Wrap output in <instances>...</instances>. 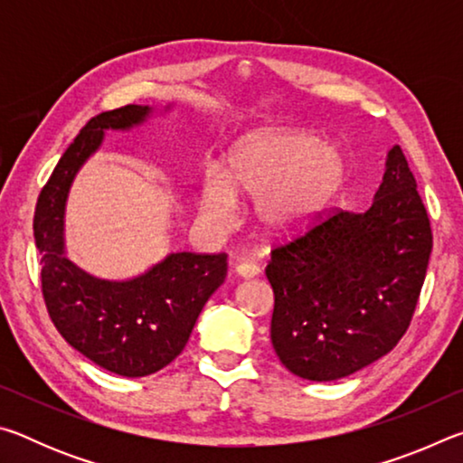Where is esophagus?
<instances>
[{"instance_id":"obj_1","label":"esophagus","mask_w":463,"mask_h":463,"mask_svg":"<svg viewBox=\"0 0 463 463\" xmlns=\"http://www.w3.org/2000/svg\"><path fill=\"white\" fill-rule=\"evenodd\" d=\"M234 271H237V276L242 279H250V278L260 276V268H257L255 263H239L237 268H234Z\"/></svg>"}]
</instances>
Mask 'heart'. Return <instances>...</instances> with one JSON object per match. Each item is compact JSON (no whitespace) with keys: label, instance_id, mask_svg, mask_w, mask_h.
Here are the masks:
<instances>
[{"label":"heart","instance_id":"heart-1","mask_svg":"<svg viewBox=\"0 0 463 463\" xmlns=\"http://www.w3.org/2000/svg\"><path fill=\"white\" fill-rule=\"evenodd\" d=\"M345 179V159L335 145L310 130L253 132L226 153L224 169L208 171L200 208L210 221L229 224L237 198L255 200V216L269 237H294L326 208Z\"/></svg>","mask_w":463,"mask_h":463}]
</instances>
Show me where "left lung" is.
Masks as SVG:
<instances>
[{"instance_id":"8db88e82","label":"left lung","mask_w":463,"mask_h":463,"mask_svg":"<svg viewBox=\"0 0 463 463\" xmlns=\"http://www.w3.org/2000/svg\"><path fill=\"white\" fill-rule=\"evenodd\" d=\"M433 234L402 148L372 206L335 213L271 250V345L298 378L333 382L394 349L411 325Z\"/></svg>"}]
</instances>
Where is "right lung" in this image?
I'll return each mask as SVG.
<instances>
[{
  "label": "right lung",
  "instance_id": "obj_1",
  "mask_svg": "<svg viewBox=\"0 0 463 463\" xmlns=\"http://www.w3.org/2000/svg\"><path fill=\"white\" fill-rule=\"evenodd\" d=\"M153 112L130 104L91 118L61 156L34 213L43 296L54 326L90 362L124 378H143L174 362L226 278L224 253H169L128 279L96 278L67 257L65 208L77 171L104 143L106 130H132Z\"/></svg>",
  "mask_w": 463,
  "mask_h": 463
}]
</instances>
